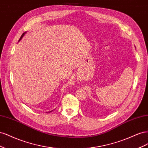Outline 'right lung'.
I'll use <instances>...</instances> for the list:
<instances>
[{
  "label": "right lung",
  "instance_id": "add662e5",
  "mask_svg": "<svg viewBox=\"0 0 148 148\" xmlns=\"http://www.w3.org/2000/svg\"><path fill=\"white\" fill-rule=\"evenodd\" d=\"M26 33V32L25 33H23V34H22V35H21V36L20 37V39H19V41H20V40L22 39V38H23V36H24V35H25V34ZM52 111H50V112H52Z\"/></svg>",
  "mask_w": 148,
  "mask_h": 148
}]
</instances>
